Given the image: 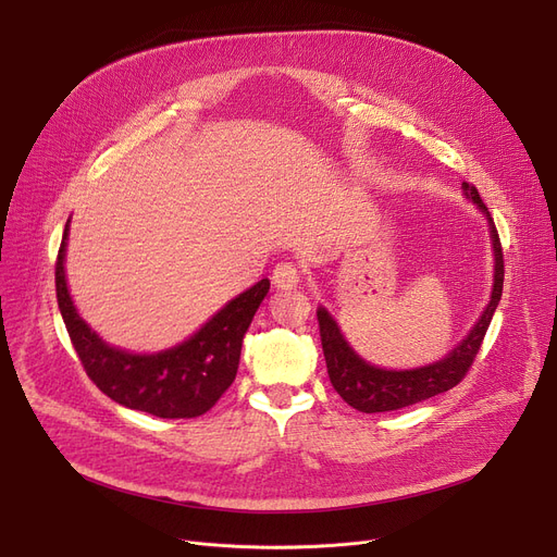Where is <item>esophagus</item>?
<instances>
[{"label":"esophagus","mask_w":557,"mask_h":557,"mask_svg":"<svg viewBox=\"0 0 557 557\" xmlns=\"http://www.w3.org/2000/svg\"><path fill=\"white\" fill-rule=\"evenodd\" d=\"M298 282H300V273H298V269L294 267V263L282 261V263H277V267L273 269V284L277 288H284V290L296 288Z\"/></svg>","instance_id":"esophagus-1"}]
</instances>
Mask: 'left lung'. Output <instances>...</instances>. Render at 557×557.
Masks as SVG:
<instances>
[{
	"instance_id": "obj_1",
	"label": "left lung",
	"mask_w": 557,
	"mask_h": 557,
	"mask_svg": "<svg viewBox=\"0 0 557 557\" xmlns=\"http://www.w3.org/2000/svg\"><path fill=\"white\" fill-rule=\"evenodd\" d=\"M462 191L485 214L490 223V239L494 248V284H492L490 302L481 313L479 323L445 359L424 368H416V370H386V368L370 366L355 352L352 347H349V343L343 338L341 327L327 313V309L320 307L315 311L330 382L334 391L361 413L397 411V408L418 404L437 393H445L462 382L467 370L472 368L479 355L481 343L490 327V320L504 294V252H502L499 232L494 227V221L485 208V202L479 196V189L470 183H462Z\"/></svg>"
}]
</instances>
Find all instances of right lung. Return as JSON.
<instances>
[{
	"instance_id": "add662e5",
	"label": "right lung",
	"mask_w": 557,
	"mask_h": 557,
	"mask_svg": "<svg viewBox=\"0 0 557 557\" xmlns=\"http://www.w3.org/2000/svg\"><path fill=\"white\" fill-rule=\"evenodd\" d=\"M70 221L55 259V298L76 355L97 388L133 411L164 420L208 413L237 376L242 343L271 282L261 280L230 300L191 338L158 355L112 347L78 315L65 280Z\"/></svg>"
}]
</instances>
